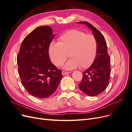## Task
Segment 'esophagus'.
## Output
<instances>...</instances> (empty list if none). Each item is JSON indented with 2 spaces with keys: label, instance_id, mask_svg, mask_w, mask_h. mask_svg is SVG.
Masks as SVG:
<instances>
[{
  "label": "esophagus",
  "instance_id": "34e87169",
  "mask_svg": "<svg viewBox=\"0 0 132 132\" xmlns=\"http://www.w3.org/2000/svg\"><path fill=\"white\" fill-rule=\"evenodd\" d=\"M69 73V72H67V71H62V74L63 75H65L68 74Z\"/></svg>",
  "mask_w": 132,
  "mask_h": 132
}]
</instances>
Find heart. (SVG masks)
I'll use <instances>...</instances> for the list:
<instances>
[{
    "instance_id": "obj_1",
    "label": "heart",
    "mask_w": 132,
    "mask_h": 132,
    "mask_svg": "<svg viewBox=\"0 0 132 132\" xmlns=\"http://www.w3.org/2000/svg\"><path fill=\"white\" fill-rule=\"evenodd\" d=\"M58 40V42H51L48 47L51 61L55 65H62L68 57V54L70 59L64 66L65 70H72L79 66L86 68L94 62L97 43L93 35L71 30L62 34Z\"/></svg>"
}]
</instances>
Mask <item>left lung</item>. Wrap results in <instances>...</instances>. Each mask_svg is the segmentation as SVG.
Segmentation results:
<instances>
[{
	"label": "left lung",
	"mask_w": 132,
	"mask_h": 132,
	"mask_svg": "<svg viewBox=\"0 0 132 132\" xmlns=\"http://www.w3.org/2000/svg\"><path fill=\"white\" fill-rule=\"evenodd\" d=\"M77 23L88 27L93 31L97 43V53L94 61L93 64L83 72L82 81L79 85L80 89L84 93L89 96H94L102 93L109 85L111 59L107 52L105 37L100 32L88 22Z\"/></svg>",
	"instance_id": "1"
}]
</instances>
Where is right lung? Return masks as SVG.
Listing matches in <instances>:
<instances>
[{
    "mask_svg": "<svg viewBox=\"0 0 132 132\" xmlns=\"http://www.w3.org/2000/svg\"><path fill=\"white\" fill-rule=\"evenodd\" d=\"M55 35L49 26H39L21 43L17 62L22 84L30 95L45 98L57 90L63 75L51 63L48 47Z\"/></svg>",
    "mask_w": 132,
    "mask_h": 132,
    "instance_id": "right-lung-1",
    "label": "right lung"
}]
</instances>
